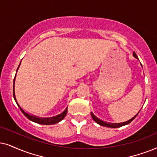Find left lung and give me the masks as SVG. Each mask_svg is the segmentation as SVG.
I'll return each mask as SVG.
<instances>
[{
	"label": "left lung",
	"mask_w": 157,
	"mask_h": 157,
	"mask_svg": "<svg viewBox=\"0 0 157 157\" xmlns=\"http://www.w3.org/2000/svg\"><path fill=\"white\" fill-rule=\"evenodd\" d=\"M133 56L135 57V58H136V59H138V56H137V55H136V53H135V52H133ZM141 66H142V65H141ZM91 116H92V118L93 119V120H94L96 122L98 123V124H100V125L104 126V127H108V128H120V127L125 125V124H129V123L131 122L134 119L136 118V116L132 118L131 120H130L129 121H128V122H125L118 123V124H110V123H106V122H103V121H101V120H99V119L97 118L93 114V113H91Z\"/></svg>",
	"instance_id": "left-lung-1"
}]
</instances>
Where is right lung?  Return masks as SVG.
Returning a JSON list of instances; mask_svg holds the SVG:
<instances>
[{"label":"right lung","mask_w":157,"mask_h":157,"mask_svg":"<svg viewBox=\"0 0 157 157\" xmlns=\"http://www.w3.org/2000/svg\"><path fill=\"white\" fill-rule=\"evenodd\" d=\"M20 65V64H19ZM19 68V67H18ZM18 70V69H17ZM16 77V76H15ZM15 77L14 79H13V98H14L16 103H17V104L19 106V109H20V110L21 111V112L23 113L24 115L27 117V119H29V120L33 121V122H36V123H38V124H56V123H58L61 121L65 117V116H66L67 113V108L65 109V111L64 112L61 113V114L58 115V116H56V117H50V118H39V117H35V116H32V115L27 114V113H26L25 111H24L21 108L20 106H19V104H18L17 99H16V97H15V93H14V82H15Z\"/></svg>","instance_id":"add662e5"}]
</instances>
